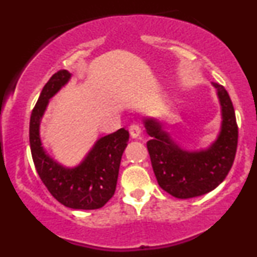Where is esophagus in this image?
Wrapping results in <instances>:
<instances>
[{
	"instance_id": "1",
	"label": "esophagus",
	"mask_w": 257,
	"mask_h": 257,
	"mask_svg": "<svg viewBox=\"0 0 257 257\" xmlns=\"http://www.w3.org/2000/svg\"><path fill=\"white\" fill-rule=\"evenodd\" d=\"M129 133L133 139H138L141 135V126L139 124H132L129 126Z\"/></svg>"
}]
</instances>
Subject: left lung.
<instances>
[{"label":"left lung","mask_w":257,"mask_h":257,"mask_svg":"<svg viewBox=\"0 0 257 257\" xmlns=\"http://www.w3.org/2000/svg\"><path fill=\"white\" fill-rule=\"evenodd\" d=\"M216 89L221 107L220 132L205 149L186 150L174 140L164 123L144 117L143 124L151 137L147 141L156 179L162 190L180 199L203 196L216 188L231 169L238 144V126L231 98L222 85Z\"/></svg>","instance_id":"8db88e82"}]
</instances>
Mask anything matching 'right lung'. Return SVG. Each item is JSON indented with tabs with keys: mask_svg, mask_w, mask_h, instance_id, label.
<instances>
[{
	"mask_svg": "<svg viewBox=\"0 0 257 257\" xmlns=\"http://www.w3.org/2000/svg\"><path fill=\"white\" fill-rule=\"evenodd\" d=\"M71 77L67 70H60L52 76L41 91L30 118L31 155L41 180L58 202L71 209L94 210L102 208L114 194L129 133L120 128L98 139L75 167H66L55 161L43 146L41 120L49 100L69 83Z\"/></svg>",
	"mask_w": 257,
	"mask_h": 257,
	"instance_id": "right-lung-1",
	"label": "right lung"
}]
</instances>
